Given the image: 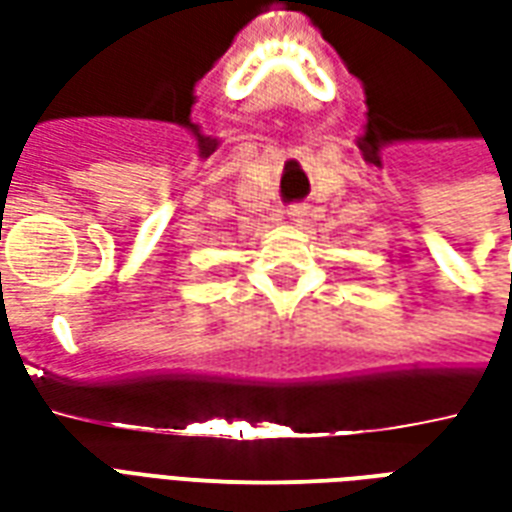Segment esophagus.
<instances>
[{"instance_id": "obj_1", "label": "esophagus", "mask_w": 512, "mask_h": 512, "mask_svg": "<svg viewBox=\"0 0 512 512\" xmlns=\"http://www.w3.org/2000/svg\"><path fill=\"white\" fill-rule=\"evenodd\" d=\"M288 216H290V222H293V224H299L301 219H304V216H307V211H304V208H301V205H296V208H290Z\"/></svg>"}]
</instances>
